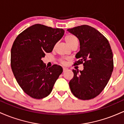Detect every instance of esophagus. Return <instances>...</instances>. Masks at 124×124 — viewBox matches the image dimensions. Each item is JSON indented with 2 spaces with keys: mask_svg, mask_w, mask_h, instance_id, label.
Wrapping results in <instances>:
<instances>
[{
  "mask_svg": "<svg viewBox=\"0 0 124 124\" xmlns=\"http://www.w3.org/2000/svg\"><path fill=\"white\" fill-rule=\"evenodd\" d=\"M68 69V68H63V72H65V71H66Z\"/></svg>",
  "mask_w": 124,
  "mask_h": 124,
  "instance_id": "1",
  "label": "esophagus"
}]
</instances>
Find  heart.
I'll use <instances>...</instances> for the list:
<instances>
[{"instance_id": "1", "label": "heart", "mask_w": 124, "mask_h": 124, "mask_svg": "<svg viewBox=\"0 0 124 124\" xmlns=\"http://www.w3.org/2000/svg\"><path fill=\"white\" fill-rule=\"evenodd\" d=\"M65 40L66 44L70 46L74 44H78V39L76 36L73 35L68 34L65 37ZM59 62L62 65H65L66 63V60L64 59H61L59 60Z\"/></svg>"}]
</instances>
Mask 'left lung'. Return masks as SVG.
Here are the masks:
<instances>
[{"instance_id":"1","label":"left lung","mask_w":124,"mask_h":124,"mask_svg":"<svg viewBox=\"0 0 124 124\" xmlns=\"http://www.w3.org/2000/svg\"><path fill=\"white\" fill-rule=\"evenodd\" d=\"M68 31L80 42L79 59L74 65L83 64V70H73L69 82L72 93L78 99L86 100L99 95L107 85L114 68L113 54L108 41L94 28L82 25Z\"/></svg>"}]
</instances>
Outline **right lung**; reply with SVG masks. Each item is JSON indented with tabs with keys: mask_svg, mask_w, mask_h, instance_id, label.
<instances>
[{
	"mask_svg": "<svg viewBox=\"0 0 124 124\" xmlns=\"http://www.w3.org/2000/svg\"><path fill=\"white\" fill-rule=\"evenodd\" d=\"M62 28L36 24L21 32L11 49V68L16 79L27 94L35 99L48 96L62 73V68L46 67L42 58L52 52L64 34Z\"/></svg>",
	"mask_w": 124,
	"mask_h": 124,
	"instance_id": "obj_1",
	"label": "right lung"
}]
</instances>
